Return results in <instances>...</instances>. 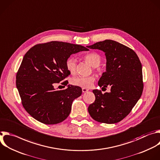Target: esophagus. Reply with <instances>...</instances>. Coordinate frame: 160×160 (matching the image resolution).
Instances as JSON below:
<instances>
[{
    "instance_id": "esophagus-1",
    "label": "esophagus",
    "mask_w": 160,
    "mask_h": 160,
    "mask_svg": "<svg viewBox=\"0 0 160 160\" xmlns=\"http://www.w3.org/2000/svg\"><path fill=\"white\" fill-rule=\"evenodd\" d=\"M87 91H88V89H87V88H82V92H83V93H85V92H87Z\"/></svg>"
}]
</instances>
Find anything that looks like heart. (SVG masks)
<instances>
[{
    "label": "heart",
    "instance_id": "heart-1",
    "mask_svg": "<svg viewBox=\"0 0 160 160\" xmlns=\"http://www.w3.org/2000/svg\"><path fill=\"white\" fill-rule=\"evenodd\" d=\"M84 60L93 68L98 67L101 63V57L95 52L88 53L84 57ZM66 66L67 70L71 73H74L77 67V59L73 57L69 58L67 60ZM95 80V78L93 76L75 77L72 80V83L83 88H90L92 86Z\"/></svg>",
    "mask_w": 160,
    "mask_h": 160
}]
</instances>
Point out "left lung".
<instances>
[{"instance_id": "left-lung-1", "label": "left lung", "mask_w": 160, "mask_h": 160, "mask_svg": "<svg viewBox=\"0 0 160 160\" xmlns=\"http://www.w3.org/2000/svg\"><path fill=\"white\" fill-rule=\"evenodd\" d=\"M87 47L105 53L106 69L98 85L111 87L109 93L104 94L101 90H93L95 100L89 105L88 111L97 122L117 123L129 114L142 95L141 63L132 49L111 39L97 42Z\"/></svg>"}]
</instances>
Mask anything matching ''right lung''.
<instances>
[{"label": "right lung", "instance_id": "add662e5", "mask_svg": "<svg viewBox=\"0 0 160 160\" xmlns=\"http://www.w3.org/2000/svg\"><path fill=\"white\" fill-rule=\"evenodd\" d=\"M88 50L78 44L51 41L35 45L26 53L16 75V87L23 107L33 118L56 124L68 118L73 101L82 90L72 85L58 90L54 83L70 75L66 66L70 55Z\"/></svg>", "mask_w": 160, "mask_h": 160}]
</instances>
